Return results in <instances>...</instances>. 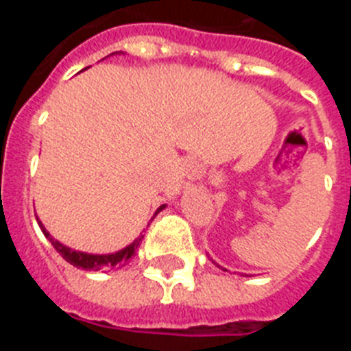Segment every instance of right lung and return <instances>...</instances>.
Here are the masks:
<instances>
[{
	"label": "right lung",
	"mask_w": 351,
	"mask_h": 351,
	"mask_svg": "<svg viewBox=\"0 0 351 351\" xmlns=\"http://www.w3.org/2000/svg\"><path fill=\"white\" fill-rule=\"evenodd\" d=\"M165 206L158 207L156 214L160 213L161 209H163ZM154 214V216H156ZM36 221H38L40 228H42L43 235L51 241V244L54 246V250L60 253L61 256H63L64 260H66L68 263H71L73 267H79V269H84V271H100V269H119L123 267V265H126V263L132 260V256L135 255V251L138 250V246H141L142 239H144V235H141L138 239H135V243H132L130 246H126L125 250L117 251V253H112V255H88V253H80V251H73L70 250V247L63 246L61 243H58V241H54V239L51 237V234H49L45 228H43V225L40 223V219L36 218Z\"/></svg>",
	"instance_id": "obj_1"
}]
</instances>
